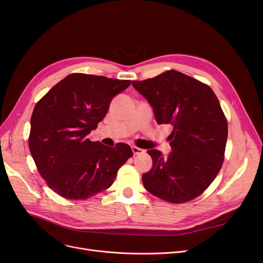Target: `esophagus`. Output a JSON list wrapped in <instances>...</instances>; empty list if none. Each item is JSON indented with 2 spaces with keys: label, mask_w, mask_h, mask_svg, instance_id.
I'll return each mask as SVG.
<instances>
[{
  "label": "esophagus",
  "mask_w": 263,
  "mask_h": 263,
  "mask_svg": "<svg viewBox=\"0 0 263 263\" xmlns=\"http://www.w3.org/2000/svg\"><path fill=\"white\" fill-rule=\"evenodd\" d=\"M132 150H133L134 155H139V154H142V153H144V150L140 149V148H138V147H136V146H132Z\"/></svg>",
  "instance_id": "1"
}]
</instances>
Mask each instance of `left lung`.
<instances>
[{
	"mask_svg": "<svg viewBox=\"0 0 263 263\" xmlns=\"http://www.w3.org/2000/svg\"><path fill=\"white\" fill-rule=\"evenodd\" d=\"M132 84L153 107L157 123L173 127L168 156L148 150L153 168L142 174L145 189L170 203L193 200L224 161L228 127L218 99L209 85L176 70Z\"/></svg>",
	"mask_w": 263,
	"mask_h": 263,
	"instance_id": "1",
	"label": "left lung"
}]
</instances>
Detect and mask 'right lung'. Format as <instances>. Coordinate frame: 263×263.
Returning <instances> with one entry per match:
<instances>
[{"mask_svg": "<svg viewBox=\"0 0 263 263\" xmlns=\"http://www.w3.org/2000/svg\"><path fill=\"white\" fill-rule=\"evenodd\" d=\"M129 85V80L72 73L37 103L28 145L54 193L85 200L113 184L119 168L133 156L132 148L124 142L108 147L87 135L105 117L115 95Z\"/></svg>", "mask_w": 263, "mask_h": 263, "instance_id": "obj_1", "label": "right lung"}]
</instances>
